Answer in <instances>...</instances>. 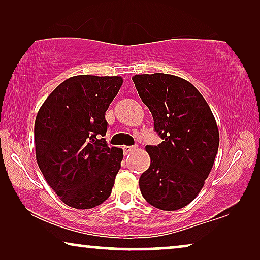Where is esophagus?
Returning a JSON list of instances; mask_svg holds the SVG:
<instances>
[{
  "label": "esophagus",
  "mask_w": 260,
  "mask_h": 260,
  "mask_svg": "<svg viewBox=\"0 0 260 260\" xmlns=\"http://www.w3.org/2000/svg\"><path fill=\"white\" fill-rule=\"evenodd\" d=\"M123 150H124V152H125V154H130V152L136 150V147H133V145H124Z\"/></svg>",
  "instance_id": "esophagus-1"
}]
</instances>
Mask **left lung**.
Listing matches in <instances>:
<instances>
[{
	"mask_svg": "<svg viewBox=\"0 0 260 260\" xmlns=\"http://www.w3.org/2000/svg\"><path fill=\"white\" fill-rule=\"evenodd\" d=\"M133 81L150 110L158 145H147L150 167L140 177L143 198L162 211L190 204L211 173L219 148L212 110L193 84L166 73L136 74Z\"/></svg>",
	"mask_w": 260,
	"mask_h": 260,
	"instance_id": "8db88e82",
	"label": "left lung"
}]
</instances>
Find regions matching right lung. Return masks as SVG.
<instances>
[{
  "label": "right lung",
  "mask_w": 260,
  "mask_h": 260,
  "mask_svg": "<svg viewBox=\"0 0 260 260\" xmlns=\"http://www.w3.org/2000/svg\"><path fill=\"white\" fill-rule=\"evenodd\" d=\"M122 77L83 76L62 81L41 105L34 125L42 175L63 204L88 209L110 197L123 150L106 144L105 112Z\"/></svg>",
  "instance_id": "1"
}]
</instances>
